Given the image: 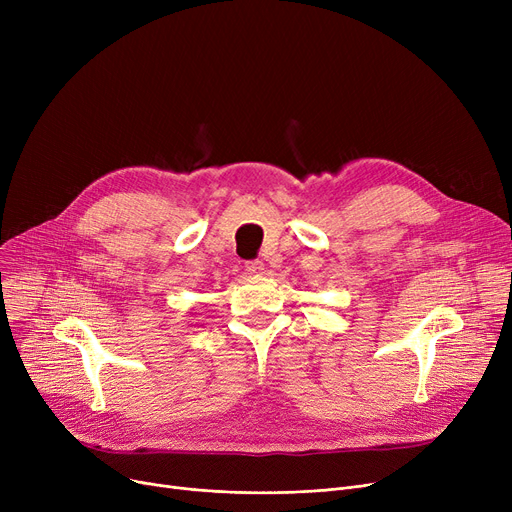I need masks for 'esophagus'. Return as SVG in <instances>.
Listing matches in <instances>:
<instances>
[{
  "label": "esophagus",
  "mask_w": 512,
  "mask_h": 512,
  "mask_svg": "<svg viewBox=\"0 0 512 512\" xmlns=\"http://www.w3.org/2000/svg\"><path fill=\"white\" fill-rule=\"evenodd\" d=\"M245 267H247V272H249V274H253V276H261V274H265V265H263V261H247V263H245Z\"/></svg>",
  "instance_id": "1"
}]
</instances>
